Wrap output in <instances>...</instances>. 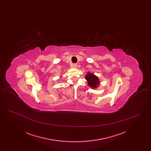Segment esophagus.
<instances>
[{
    "instance_id": "obj_1",
    "label": "esophagus",
    "mask_w": 151,
    "mask_h": 151,
    "mask_svg": "<svg viewBox=\"0 0 151 151\" xmlns=\"http://www.w3.org/2000/svg\"><path fill=\"white\" fill-rule=\"evenodd\" d=\"M72 67L75 68H76L78 67V65H77V64H73Z\"/></svg>"
}]
</instances>
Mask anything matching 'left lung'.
Here are the masks:
<instances>
[{"label": "left lung", "instance_id": "8db88e82", "mask_svg": "<svg viewBox=\"0 0 151 151\" xmlns=\"http://www.w3.org/2000/svg\"><path fill=\"white\" fill-rule=\"evenodd\" d=\"M85 78L88 83V86L91 88L96 89L100 85V81L98 76L95 75L93 73L88 72L86 73Z\"/></svg>", "mask_w": 151, "mask_h": 151}]
</instances>
